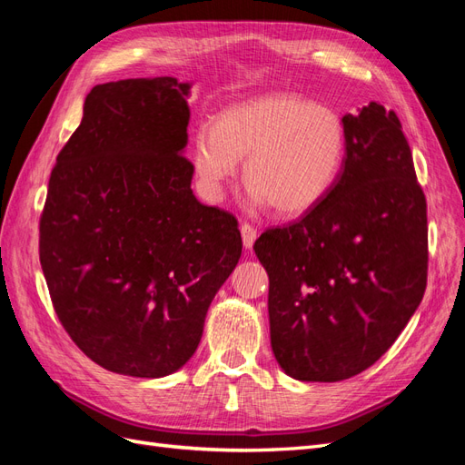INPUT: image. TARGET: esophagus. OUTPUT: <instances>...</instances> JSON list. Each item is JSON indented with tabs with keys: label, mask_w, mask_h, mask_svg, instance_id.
Instances as JSON below:
<instances>
[{
	"label": "esophagus",
	"mask_w": 465,
	"mask_h": 465,
	"mask_svg": "<svg viewBox=\"0 0 465 465\" xmlns=\"http://www.w3.org/2000/svg\"><path fill=\"white\" fill-rule=\"evenodd\" d=\"M241 234H242V244L246 250H252V246H254L256 238H258V231L252 227V224H242L241 227Z\"/></svg>",
	"instance_id": "obj_1"
}]
</instances>
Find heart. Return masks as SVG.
I'll return each instance as SVG.
<instances>
[{
  "label": "heart",
  "mask_w": 465,
  "mask_h": 465,
  "mask_svg": "<svg viewBox=\"0 0 465 465\" xmlns=\"http://www.w3.org/2000/svg\"><path fill=\"white\" fill-rule=\"evenodd\" d=\"M347 134L341 116L294 93H265L224 108L215 125L193 135V166L209 198L244 161V180L256 205L297 217L316 207L341 173Z\"/></svg>",
  "instance_id": "heart-1"
}]
</instances>
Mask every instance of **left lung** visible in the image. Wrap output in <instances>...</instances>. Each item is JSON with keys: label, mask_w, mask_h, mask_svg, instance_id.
Wrapping results in <instances>:
<instances>
[{"label": "left lung", "mask_w": 465, "mask_h": 465, "mask_svg": "<svg viewBox=\"0 0 465 465\" xmlns=\"http://www.w3.org/2000/svg\"><path fill=\"white\" fill-rule=\"evenodd\" d=\"M333 188L254 244L270 275L273 355L291 378L340 382L398 340L427 287V202L396 112L345 114Z\"/></svg>", "instance_id": "8db88e82"}]
</instances>
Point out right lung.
<instances>
[{
	"label": "right lung",
	"mask_w": 465,
	"mask_h": 465,
	"mask_svg": "<svg viewBox=\"0 0 465 465\" xmlns=\"http://www.w3.org/2000/svg\"><path fill=\"white\" fill-rule=\"evenodd\" d=\"M190 89L174 77L93 87L50 174L40 265L54 311L116 374L184 367L242 254L236 219L192 192Z\"/></svg>",
	"instance_id": "1"
}]
</instances>
